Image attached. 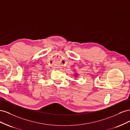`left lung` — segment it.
<instances>
[{
	"label": "left lung",
	"mask_w": 130,
	"mask_h": 130,
	"mask_svg": "<svg viewBox=\"0 0 130 130\" xmlns=\"http://www.w3.org/2000/svg\"><path fill=\"white\" fill-rule=\"evenodd\" d=\"M77 74H75V77H77Z\"/></svg>",
	"instance_id": "left-lung-1"
}]
</instances>
